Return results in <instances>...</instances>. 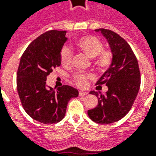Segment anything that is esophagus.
<instances>
[{
    "mask_svg": "<svg viewBox=\"0 0 156 156\" xmlns=\"http://www.w3.org/2000/svg\"><path fill=\"white\" fill-rule=\"evenodd\" d=\"M87 92H86V91H79V96H80V97H83V96H85V95H87Z\"/></svg>",
    "mask_w": 156,
    "mask_h": 156,
    "instance_id": "obj_1",
    "label": "esophagus"
}]
</instances>
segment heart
Instances as JSON below:
<instances>
[{
    "label": "heart",
    "mask_w": 156,
    "mask_h": 156,
    "mask_svg": "<svg viewBox=\"0 0 156 156\" xmlns=\"http://www.w3.org/2000/svg\"><path fill=\"white\" fill-rule=\"evenodd\" d=\"M76 46L79 51L93 59V66L99 71H105L112 64L113 55L110 51H105L104 45L99 39L94 36L81 37L76 41ZM73 59V51L67 46H63L60 51V61L64 66H69ZM91 74L78 73L74 76V83L79 87H84Z\"/></svg>",
    "instance_id": "1"
}]
</instances>
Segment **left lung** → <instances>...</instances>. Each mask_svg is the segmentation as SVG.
<instances>
[{
	"instance_id": "8db88e82",
	"label": "left lung",
	"mask_w": 156,
	"mask_h": 156,
	"mask_svg": "<svg viewBox=\"0 0 156 156\" xmlns=\"http://www.w3.org/2000/svg\"><path fill=\"white\" fill-rule=\"evenodd\" d=\"M106 39L113 55L112 64L97 82V85L105 84V95L91 91L97 96L98 105L89 110L87 115L97 123H115L123 119L133 106L141 85L138 62L127 41L115 32L99 28Z\"/></svg>"
}]
</instances>
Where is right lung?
<instances>
[{
  "instance_id": "add662e5",
  "label": "right lung",
  "mask_w": 156,
  "mask_h": 156,
  "mask_svg": "<svg viewBox=\"0 0 156 156\" xmlns=\"http://www.w3.org/2000/svg\"><path fill=\"white\" fill-rule=\"evenodd\" d=\"M66 31L46 32L29 44L17 72V90L23 109L42 123H56L64 119L68 102L78 96L73 87L47 88L46 78L61 64L60 51L67 41Z\"/></svg>"
}]
</instances>
